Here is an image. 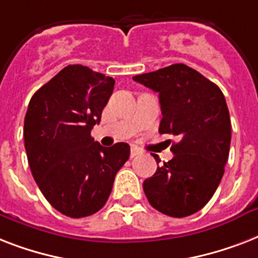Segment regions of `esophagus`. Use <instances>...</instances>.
<instances>
[{
	"mask_svg": "<svg viewBox=\"0 0 258 258\" xmlns=\"http://www.w3.org/2000/svg\"><path fill=\"white\" fill-rule=\"evenodd\" d=\"M141 154H142L141 150L137 149V147H133V149H131V153H130V157L135 158L138 157V155H141Z\"/></svg>",
	"mask_w": 258,
	"mask_h": 258,
	"instance_id": "obj_1",
	"label": "esophagus"
}]
</instances>
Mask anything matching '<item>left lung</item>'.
Listing matches in <instances>:
<instances>
[{
  "instance_id": "left-lung-1",
  "label": "left lung",
  "mask_w": 258,
  "mask_h": 258,
  "mask_svg": "<svg viewBox=\"0 0 258 258\" xmlns=\"http://www.w3.org/2000/svg\"><path fill=\"white\" fill-rule=\"evenodd\" d=\"M133 79L159 93V133L179 138L171 146L174 158L143 182L146 197L166 216H191L216 192L228 162L232 124L224 93L184 64Z\"/></svg>"
}]
</instances>
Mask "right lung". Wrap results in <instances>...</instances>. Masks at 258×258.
<instances>
[{"mask_svg":"<svg viewBox=\"0 0 258 258\" xmlns=\"http://www.w3.org/2000/svg\"><path fill=\"white\" fill-rule=\"evenodd\" d=\"M115 80L84 66H68L34 93L24 121L30 171L46 201L71 218L99 212L108 200L130 146L103 147L91 130Z\"/></svg>","mask_w":258,"mask_h":258,"instance_id":"add662e5","label":"right lung"}]
</instances>
